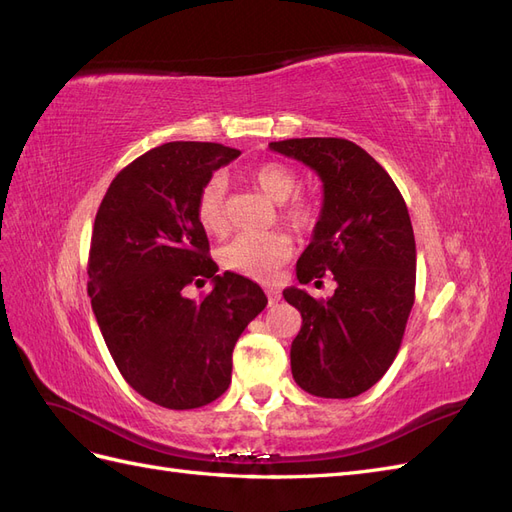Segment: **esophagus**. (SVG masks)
<instances>
[{"label":"esophagus","mask_w":512,"mask_h":512,"mask_svg":"<svg viewBox=\"0 0 512 512\" xmlns=\"http://www.w3.org/2000/svg\"><path fill=\"white\" fill-rule=\"evenodd\" d=\"M265 290H267V294H269V303H277V301H280V290H277L275 286L267 284Z\"/></svg>","instance_id":"34e87169"}]
</instances>
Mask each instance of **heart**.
Segmentation results:
<instances>
[{"label":"heart","instance_id":"1","mask_svg":"<svg viewBox=\"0 0 512 512\" xmlns=\"http://www.w3.org/2000/svg\"><path fill=\"white\" fill-rule=\"evenodd\" d=\"M250 181L265 192L275 203L282 205V215L294 226L305 228L316 220V203L303 194H294L299 185V175L284 162H260L247 173ZM198 222L211 235H224L228 228L226 211V181L224 177H211L196 200ZM292 252V239L284 230L267 232H241L232 237L220 250V265L228 271H235L256 280H267L273 271Z\"/></svg>","mask_w":512,"mask_h":512}]
</instances>
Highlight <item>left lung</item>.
<instances>
[{"label": "left lung", "instance_id": "8db88e82", "mask_svg": "<svg viewBox=\"0 0 512 512\" xmlns=\"http://www.w3.org/2000/svg\"><path fill=\"white\" fill-rule=\"evenodd\" d=\"M269 147L314 168L324 188L312 243L297 262L299 284L327 273L337 282L331 299L284 290L303 318L290 348L292 378L309 395L356 397L395 361L414 305L416 245L406 200L389 173L346 138H288Z\"/></svg>", "mask_w": 512, "mask_h": 512}]
</instances>
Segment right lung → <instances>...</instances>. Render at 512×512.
Instances as JSON below:
<instances>
[{
	"label": "right lung",
	"instance_id": "add662e5",
	"mask_svg": "<svg viewBox=\"0 0 512 512\" xmlns=\"http://www.w3.org/2000/svg\"><path fill=\"white\" fill-rule=\"evenodd\" d=\"M218 143H166L119 170L91 232L87 292L117 369L136 393L192 410L230 384L232 348L267 297L239 273L218 275L196 200L213 170L239 158ZM214 290L194 302L190 283Z\"/></svg>",
	"mask_w": 512,
	"mask_h": 512
}]
</instances>
